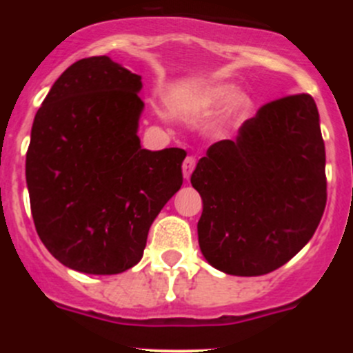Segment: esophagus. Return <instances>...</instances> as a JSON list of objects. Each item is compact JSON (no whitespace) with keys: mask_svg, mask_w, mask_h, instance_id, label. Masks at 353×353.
Returning <instances> with one entry per match:
<instances>
[{"mask_svg":"<svg viewBox=\"0 0 353 353\" xmlns=\"http://www.w3.org/2000/svg\"><path fill=\"white\" fill-rule=\"evenodd\" d=\"M194 165H196V159H194V157L190 155V157H186V159H184L183 174H184V177H186V179H190L191 172L194 170Z\"/></svg>","mask_w":353,"mask_h":353,"instance_id":"obj_1","label":"esophagus"}]
</instances>
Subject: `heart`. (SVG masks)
<instances>
[{
    "label": "heart",
    "instance_id": "1",
    "mask_svg": "<svg viewBox=\"0 0 353 353\" xmlns=\"http://www.w3.org/2000/svg\"><path fill=\"white\" fill-rule=\"evenodd\" d=\"M236 90L230 85H219V87L206 88V90L199 92L198 95H193L190 99V104L194 108H215V105L223 104V102L230 101L234 97ZM239 105H245V102L241 101Z\"/></svg>",
    "mask_w": 353,
    "mask_h": 353
}]
</instances>
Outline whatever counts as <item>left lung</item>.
I'll use <instances>...</instances> for the list:
<instances>
[{"instance_id":"obj_1","label":"left lung","mask_w":353,"mask_h":353,"mask_svg":"<svg viewBox=\"0 0 353 353\" xmlns=\"http://www.w3.org/2000/svg\"><path fill=\"white\" fill-rule=\"evenodd\" d=\"M326 154L309 94L261 105L236 140L206 150L191 174L201 194L199 249L216 270L266 275L309 243L326 206Z\"/></svg>"}]
</instances>
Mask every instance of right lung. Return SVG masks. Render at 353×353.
I'll use <instances>...</instances> for the list:
<instances>
[{
    "mask_svg": "<svg viewBox=\"0 0 353 353\" xmlns=\"http://www.w3.org/2000/svg\"><path fill=\"white\" fill-rule=\"evenodd\" d=\"M140 90V74L92 56L68 68L35 114L25 162L35 230L77 272L137 265L152 222L183 184V148H141Z\"/></svg>",
    "mask_w": 353,
    "mask_h": 353,
    "instance_id": "obj_1",
    "label": "right lung"
}]
</instances>
